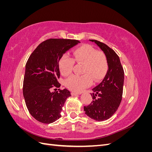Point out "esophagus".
I'll return each mask as SVG.
<instances>
[{"mask_svg":"<svg viewBox=\"0 0 152 152\" xmlns=\"http://www.w3.org/2000/svg\"><path fill=\"white\" fill-rule=\"evenodd\" d=\"M71 94H72V96H77L79 94L77 93H75V92H72Z\"/></svg>","mask_w":152,"mask_h":152,"instance_id":"esophagus-1","label":"esophagus"}]
</instances>
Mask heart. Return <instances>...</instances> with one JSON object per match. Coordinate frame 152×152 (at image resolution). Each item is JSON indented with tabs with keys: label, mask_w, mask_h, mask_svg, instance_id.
I'll return each instance as SVG.
<instances>
[{
	"label": "heart",
	"mask_w": 152,
	"mask_h": 152,
	"mask_svg": "<svg viewBox=\"0 0 152 152\" xmlns=\"http://www.w3.org/2000/svg\"><path fill=\"white\" fill-rule=\"evenodd\" d=\"M83 64L82 75H72L66 80L68 88L79 93L89 87L93 82L103 79L107 74L108 64L106 55L96 50L89 45H82L73 50V58L66 55L62 56L58 61V67L61 75L68 76L72 72L74 63Z\"/></svg>",
	"instance_id": "obj_1"
}]
</instances>
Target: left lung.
<instances>
[{"label":"left lung","mask_w":152,"mask_h":152,"mask_svg":"<svg viewBox=\"0 0 152 152\" xmlns=\"http://www.w3.org/2000/svg\"><path fill=\"white\" fill-rule=\"evenodd\" d=\"M102 49L107 58L108 70L103 81L91 93L93 101L84 107L85 113L91 118L103 121L116 112L122 98L124 72L120 59L107 45L96 40H89Z\"/></svg>","instance_id":"1"}]
</instances>
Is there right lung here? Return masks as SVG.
I'll list each match as a JSON object with an SVG mask.
<instances>
[{"label":"right lung","instance_id":"add662e5","mask_svg":"<svg viewBox=\"0 0 152 152\" xmlns=\"http://www.w3.org/2000/svg\"><path fill=\"white\" fill-rule=\"evenodd\" d=\"M79 40L50 39L40 43L31 54L25 66L23 93L26 107L37 121L50 124L61 117L66 99L71 96L66 89L59 87V59Z\"/></svg>","mask_w":152,"mask_h":152}]
</instances>
